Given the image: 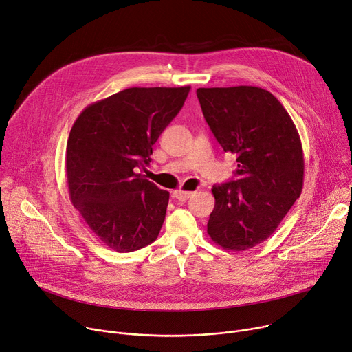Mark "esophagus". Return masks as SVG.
Listing matches in <instances>:
<instances>
[{"mask_svg": "<svg viewBox=\"0 0 352 352\" xmlns=\"http://www.w3.org/2000/svg\"><path fill=\"white\" fill-rule=\"evenodd\" d=\"M192 194L194 192H188V190H174L173 192V197L175 198V199H178V201H186L188 198H190L192 197Z\"/></svg>", "mask_w": 352, "mask_h": 352, "instance_id": "1", "label": "esophagus"}]
</instances>
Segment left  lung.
Segmentation results:
<instances>
[{"label": "left lung", "instance_id": "1", "mask_svg": "<svg viewBox=\"0 0 352 352\" xmlns=\"http://www.w3.org/2000/svg\"><path fill=\"white\" fill-rule=\"evenodd\" d=\"M204 116L226 153L236 154V181L214 185L208 234L244 251L265 241L300 197L305 175L296 126L260 87L198 88Z\"/></svg>", "mask_w": 352, "mask_h": 352}]
</instances>
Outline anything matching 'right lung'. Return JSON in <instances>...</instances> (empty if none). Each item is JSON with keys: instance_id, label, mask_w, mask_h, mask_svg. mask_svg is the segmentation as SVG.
Returning <instances> with one entry per match:
<instances>
[{"instance_id": "right-lung-1", "label": "right lung", "mask_w": 352, "mask_h": 352, "mask_svg": "<svg viewBox=\"0 0 352 352\" xmlns=\"http://www.w3.org/2000/svg\"><path fill=\"white\" fill-rule=\"evenodd\" d=\"M190 87H133L88 105L66 150L72 204L108 248L131 252L153 243L170 194L138 171L181 111Z\"/></svg>"}]
</instances>
